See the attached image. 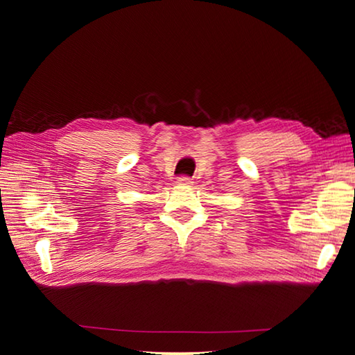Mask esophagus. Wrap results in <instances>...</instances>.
<instances>
[{"mask_svg":"<svg viewBox=\"0 0 355 355\" xmlns=\"http://www.w3.org/2000/svg\"><path fill=\"white\" fill-rule=\"evenodd\" d=\"M177 183H178L180 186H191V184H192V180L188 178V177H180Z\"/></svg>","mask_w":355,"mask_h":355,"instance_id":"1","label":"esophagus"}]
</instances>
